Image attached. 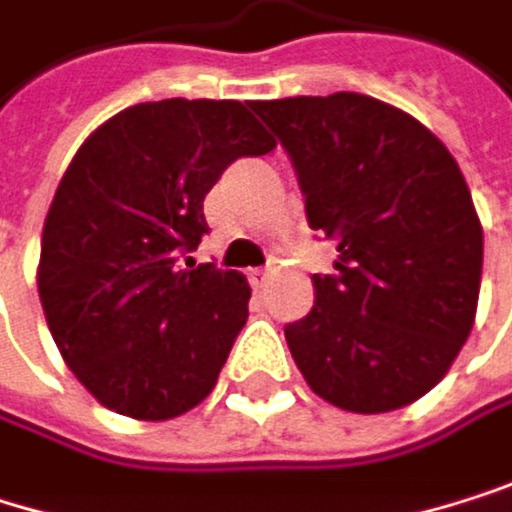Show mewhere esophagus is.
Listing matches in <instances>:
<instances>
[{
	"label": "esophagus",
	"instance_id": "esophagus-1",
	"mask_svg": "<svg viewBox=\"0 0 512 512\" xmlns=\"http://www.w3.org/2000/svg\"><path fill=\"white\" fill-rule=\"evenodd\" d=\"M248 282H251V288H264L267 282H270V270H248Z\"/></svg>",
	"mask_w": 512,
	"mask_h": 512
}]
</instances>
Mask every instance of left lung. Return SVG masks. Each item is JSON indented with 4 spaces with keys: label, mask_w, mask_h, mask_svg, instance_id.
Wrapping results in <instances>:
<instances>
[{
    "label": "left lung",
    "mask_w": 512,
    "mask_h": 512,
    "mask_svg": "<svg viewBox=\"0 0 512 512\" xmlns=\"http://www.w3.org/2000/svg\"><path fill=\"white\" fill-rule=\"evenodd\" d=\"M288 151L309 227L337 242L315 303L285 324L309 388L349 413L428 394L477 315L483 227L446 145L364 93L254 102Z\"/></svg>",
    "instance_id": "8db88e82"
}]
</instances>
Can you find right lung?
I'll use <instances>...</instances> for the list:
<instances>
[{
  "instance_id": "add662e5",
  "label": "right lung",
  "mask_w": 512,
  "mask_h": 512,
  "mask_svg": "<svg viewBox=\"0 0 512 512\" xmlns=\"http://www.w3.org/2000/svg\"><path fill=\"white\" fill-rule=\"evenodd\" d=\"M273 148L248 102L160 99L124 108L72 157L45 218L39 297L102 407L163 422L215 388L251 288L180 258L209 233L203 200L221 172Z\"/></svg>"
}]
</instances>
